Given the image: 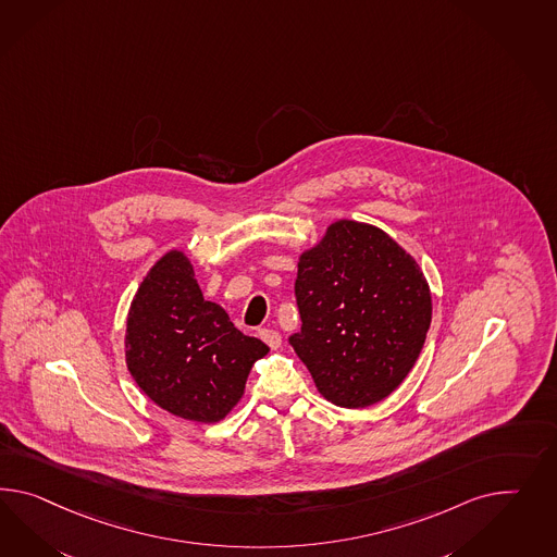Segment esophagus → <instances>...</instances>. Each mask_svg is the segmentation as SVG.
Returning <instances> with one entry per match:
<instances>
[{
  "instance_id": "34e87169",
  "label": "esophagus",
  "mask_w": 557,
  "mask_h": 557,
  "mask_svg": "<svg viewBox=\"0 0 557 557\" xmlns=\"http://www.w3.org/2000/svg\"><path fill=\"white\" fill-rule=\"evenodd\" d=\"M259 336L265 345L270 346L271 350H277L282 346V334L273 329H261Z\"/></svg>"
}]
</instances>
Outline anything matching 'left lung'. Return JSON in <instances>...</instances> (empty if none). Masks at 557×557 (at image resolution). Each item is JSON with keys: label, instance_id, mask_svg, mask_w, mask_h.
<instances>
[{"label": "left lung", "instance_id": "1", "mask_svg": "<svg viewBox=\"0 0 557 557\" xmlns=\"http://www.w3.org/2000/svg\"><path fill=\"white\" fill-rule=\"evenodd\" d=\"M301 331L289 336L317 389L359 409L392 395L418 361L432 294L416 259L379 226L336 221L298 261Z\"/></svg>", "mask_w": 557, "mask_h": 557}]
</instances>
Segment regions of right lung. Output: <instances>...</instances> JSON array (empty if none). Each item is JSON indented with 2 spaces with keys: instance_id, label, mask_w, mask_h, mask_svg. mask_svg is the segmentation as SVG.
<instances>
[{
  "instance_id": "obj_1",
  "label": "right lung",
  "mask_w": 557,
  "mask_h": 557,
  "mask_svg": "<svg viewBox=\"0 0 557 557\" xmlns=\"http://www.w3.org/2000/svg\"><path fill=\"white\" fill-rule=\"evenodd\" d=\"M270 346L235 329L202 298L193 263L178 249L160 257L137 287L127 314L125 362L156 406L184 420L226 418L253 362Z\"/></svg>"
}]
</instances>
